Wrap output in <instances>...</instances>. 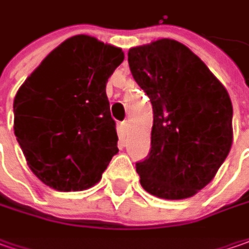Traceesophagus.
<instances>
[{"label": "esophagus", "instance_id": "34e87169", "mask_svg": "<svg viewBox=\"0 0 249 249\" xmlns=\"http://www.w3.org/2000/svg\"><path fill=\"white\" fill-rule=\"evenodd\" d=\"M126 126H128V124H126V121H124V123L121 124V129H123V132H125V129H126Z\"/></svg>", "mask_w": 249, "mask_h": 249}]
</instances>
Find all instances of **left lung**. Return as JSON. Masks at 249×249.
Returning a JSON list of instances; mask_svg holds the SVG:
<instances>
[{"mask_svg": "<svg viewBox=\"0 0 249 249\" xmlns=\"http://www.w3.org/2000/svg\"><path fill=\"white\" fill-rule=\"evenodd\" d=\"M128 63L153 106L150 154L136 162L159 198L193 197L215 178L233 143V106L201 59L175 39L131 48Z\"/></svg>", "mask_w": 249, "mask_h": 249, "instance_id": "left-lung-1", "label": "left lung"}]
</instances>
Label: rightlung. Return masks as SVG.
Instances as JSON below:
<instances>
[{
	"label": "right lung",
	"mask_w": 249,
	"mask_h": 249,
	"mask_svg": "<svg viewBox=\"0 0 249 249\" xmlns=\"http://www.w3.org/2000/svg\"><path fill=\"white\" fill-rule=\"evenodd\" d=\"M123 60L121 48L74 36L19 88L13 131L42 183L57 192H81L100 180L118 153L106 84Z\"/></svg>",
	"instance_id": "1"
}]
</instances>
